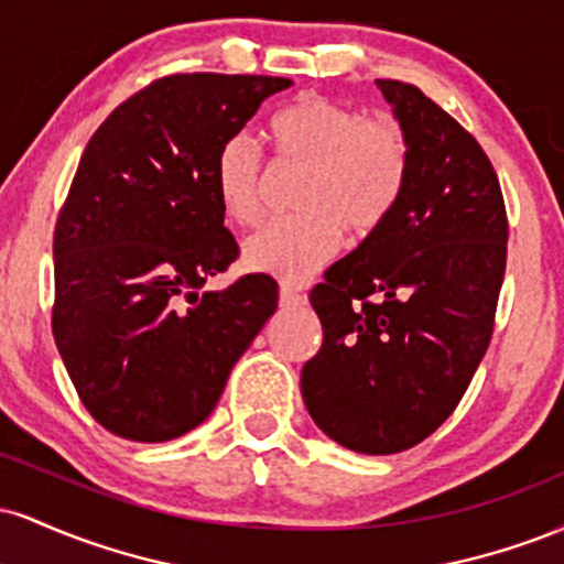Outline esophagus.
<instances>
[{
    "instance_id": "obj_1",
    "label": "esophagus",
    "mask_w": 564,
    "mask_h": 564,
    "mask_svg": "<svg viewBox=\"0 0 564 564\" xmlns=\"http://www.w3.org/2000/svg\"><path fill=\"white\" fill-rule=\"evenodd\" d=\"M278 300H281L283 307H294V304L304 302V294L302 291H296L294 286H289V283H281V289H278Z\"/></svg>"
}]
</instances>
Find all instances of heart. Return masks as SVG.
I'll return each instance as SVG.
<instances>
[{
  "mask_svg": "<svg viewBox=\"0 0 564 564\" xmlns=\"http://www.w3.org/2000/svg\"><path fill=\"white\" fill-rule=\"evenodd\" d=\"M275 170L302 166L294 206L300 215L264 225L243 243L246 268L302 281L349 241L377 232L403 198L411 140L387 113H366L321 95H300L264 124ZM223 212L236 225L262 217L268 172L243 138L225 142L215 164Z\"/></svg>",
  "mask_w": 564,
  "mask_h": 564,
  "instance_id": "b5f03b06",
  "label": "heart"
}]
</instances>
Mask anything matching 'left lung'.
<instances>
[{
    "instance_id": "1",
    "label": "left lung",
    "mask_w": 564,
    "mask_h": 564,
    "mask_svg": "<svg viewBox=\"0 0 564 564\" xmlns=\"http://www.w3.org/2000/svg\"><path fill=\"white\" fill-rule=\"evenodd\" d=\"M411 140L403 198L310 291L323 326L302 368L313 422L345 448H413L456 411L496 323L509 219L471 134L413 84L377 79Z\"/></svg>"
}]
</instances>
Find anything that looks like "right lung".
Returning <instances> with one entry per match:
<instances>
[{
    "mask_svg": "<svg viewBox=\"0 0 564 564\" xmlns=\"http://www.w3.org/2000/svg\"><path fill=\"white\" fill-rule=\"evenodd\" d=\"M283 76L172 74L97 127L55 223L57 352L89 416L166 443L215 411L236 360L275 313L278 283L241 275L215 185L219 148Z\"/></svg>",
    "mask_w": 564,
    "mask_h": 564,
    "instance_id": "right-lung-1",
    "label": "right lung"
}]
</instances>
